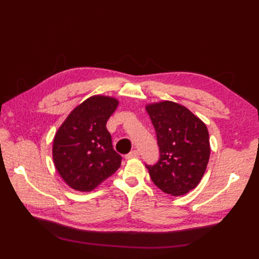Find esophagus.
<instances>
[{"label": "esophagus", "instance_id": "34e87169", "mask_svg": "<svg viewBox=\"0 0 259 259\" xmlns=\"http://www.w3.org/2000/svg\"><path fill=\"white\" fill-rule=\"evenodd\" d=\"M138 157H139V152L137 150H134V151L129 152L128 155L125 156V159H135V158H138Z\"/></svg>", "mask_w": 259, "mask_h": 259}]
</instances>
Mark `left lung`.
Here are the masks:
<instances>
[{
  "mask_svg": "<svg viewBox=\"0 0 259 259\" xmlns=\"http://www.w3.org/2000/svg\"><path fill=\"white\" fill-rule=\"evenodd\" d=\"M155 126L160 159L147 166L159 189L183 196L200 183L210 157L206 124L183 104L159 101L146 106Z\"/></svg>",
  "mask_w": 259,
  "mask_h": 259,
  "instance_id": "8db88e82",
  "label": "left lung"
}]
</instances>
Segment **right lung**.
I'll use <instances>...</instances> for the list:
<instances>
[{"label": "right lung", "mask_w": 259, "mask_h": 259, "mask_svg": "<svg viewBox=\"0 0 259 259\" xmlns=\"http://www.w3.org/2000/svg\"><path fill=\"white\" fill-rule=\"evenodd\" d=\"M119 104L108 96H92L76 106L60 125L52 146L57 171L71 188L95 190L119 169L107 121Z\"/></svg>", "instance_id": "add662e5"}]
</instances>
